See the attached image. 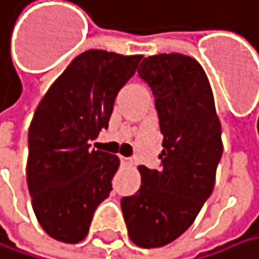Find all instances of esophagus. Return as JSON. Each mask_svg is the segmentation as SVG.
I'll list each match as a JSON object with an SVG mask.
<instances>
[{"label":"esophagus","mask_w":259,"mask_h":259,"mask_svg":"<svg viewBox=\"0 0 259 259\" xmlns=\"http://www.w3.org/2000/svg\"><path fill=\"white\" fill-rule=\"evenodd\" d=\"M120 160H121L123 164H132V158H129V157H123V155H121Z\"/></svg>","instance_id":"obj_1"}]
</instances>
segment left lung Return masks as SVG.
I'll return each mask as SVG.
<instances>
[{"label": "left lung", "mask_w": 259, "mask_h": 259, "mask_svg": "<svg viewBox=\"0 0 259 259\" xmlns=\"http://www.w3.org/2000/svg\"><path fill=\"white\" fill-rule=\"evenodd\" d=\"M138 74L155 98L164 138L161 168L139 167L141 188L121 199V211L135 245L160 248L189 229L212 193L221 124L205 71L192 57L151 55Z\"/></svg>", "instance_id": "8db88e82"}]
</instances>
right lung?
<instances>
[{
  "instance_id": "right-lung-1",
  "label": "right lung",
  "mask_w": 259,
  "mask_h": 259,
  "mask_svg": "<svg viewBox=\"0 0 259 259\" xmlns=\"http://www.w3.org/2000/svg\"><path fill=\"white\" fill-rule=\"evenodd\" d=\"M142 55L89 50L77 55L40 99L29 127L26 179L40 227L64 243L83 240L108 198L117 155L91 149L108 127L118 91Z\"/></svg>"
}]
</instances>
